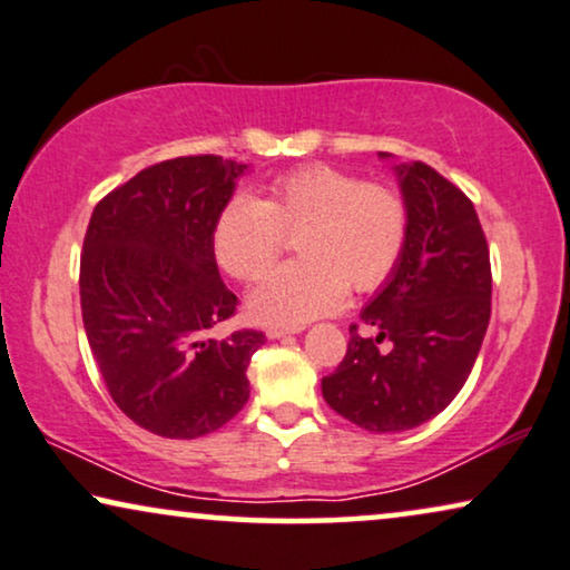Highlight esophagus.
Masks as SVG:
<instances>
[{"instance_id":"1","label":"esophagus","mask_w":570,"mask_h":570,"mask_svg":"<svg viewBox=\"0 0 570 570\" xmlns=\"http://www.w3.org/2000/svg\"><path fill=\"white\" fill-rule=\"evenodd\" d=\"M294 333H299V328H281V325H271V328L265 331V336H268V338H286V336H294Z\"/></svg>"}]
</instances>
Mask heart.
I'll return each mask as SVG.
<instances>
[{"instance_id":"heart-1","label":"heart","mask_w":570,"mask_h":570,"mask_svg":"<svg viewBox=\"0 0 570 570\" xmlns=\"http://www.w3.org/2000/svg\"><path fill=\"white\" fill-rule=\"evenodd\" d=\"M297 239L299 263L271 271L249 292L247 313L265 325H305L338 309L348 284L373 292L406 249L409 208L399 193L331 166L276 177L268 195L237 193L214 224V255L229 276L255 281Z\"/></svg>"}]
</instances>
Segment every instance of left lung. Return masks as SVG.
<instances>
[{
  "label": "left lung",
  "instance_id": "obj_1",
  "mask_svg": "<svg viewBox=\"0 0 570 570\" xmlns=\"http://www.w3.org/2000/svg\"><path fill=\"white\" fill-rule=\"evenodd\" d=\"M393 174L409 239L360 313L377 336L364 338L352 325L344 362L323 377L333 412L370 432L412 430L443 412L464 389L490 323V249L472 200L422 161ZM381 340L389 350L376 346Z\"/></svg>",
  "mask_w": 570,
  "mask_h": 570
}]
</instances>
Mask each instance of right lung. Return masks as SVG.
I'll use <instances>...</instances> for the list:
<instances>
[{"label": "right lung", "instance_id": "add662e5", "mask_svg": "<svg viewBox=\"0 0 570 570\" xmlns=\"http://www.w3.org/2000/svg\"><path fill=\"white\" fill-rule=\"evenodd\" d=\"M247 171L222 156L171 158L90 216L82 325L114 404L154 435H208L249 399L247 364L265 336H214L237 307L216 265L214 224Z\"/></svg>", "mask_w": 570, "mask_h": 570}]
</instances>
